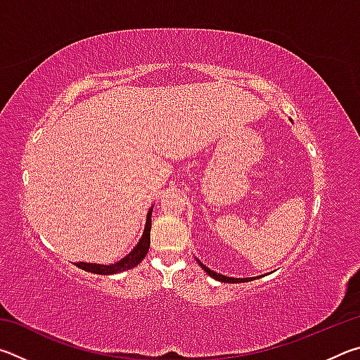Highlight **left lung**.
<instances>
[{
    "instance_id": "left-lung-1",
    "label": "left lung",
    "mask_w": 360,
    "mask_h": 360,
    "mask_svg": "<svg viewBox=\"0 0 360 360\" xmlns=\"http://www.w3.org/2000/svg\"><path fill=\"white\" fill-rule=\"evenodd\" d=\"M197 262L200 264V266L203 268V270L208 273V275L211 276V278H214V279H217V281H221V283H248V281H252L254 278H229V276H224V275H219V273H216V271H212V270H210L208 266L206 265H203L202 262H200L198 259H197Z\"/></svg>"
}]
</instances>
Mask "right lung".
<instances>
[{
    "label": "right lung",
    "instance_id": "right-lung-1",
    "mask_svg": "<svg viewBox=\"0 0 360 360\" xmlns=\"http://www.w3.org/2000/svg\"><path fill=\"white\" fill-rule=\"evenodd\" d=\"M152 208L148 212V217H146V225H144V231L141 240L138 241V245L133 248V251L125 255L124 259H120L119 262L111 265H100V264H87V262H77L76 266L82 268L85 271L90 273H96V275H115V273H122L125 270H130V268L136 266L139 262H141L146 254L149 251L150 246V225H152Z\"/></svg>",
    "mask_w": 360,
    "mask_h": 360
}]
</instances>
